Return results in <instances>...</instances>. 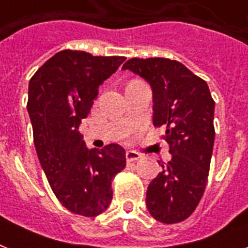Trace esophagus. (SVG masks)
Returning <instances> with one entry per match:
<instances>
[{"mask_svg":"<svg viewBox=\"0 0 248 248\" xmlns=\"http://www.w3.org/2000/svg\"><path fill=\"white\" fill-rule=\"evenodd\" d=\"M140 157H141V155L134 151L126 152V161H127V162H134V161H138Z\"/></svg>","mask_w":248,"mask_h":248,"instance_id":"esophagus-1","label":"esophagus"}]
</instances>
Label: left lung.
Returning <instances> with one entry per match:
<instances>
[{"label":"left lung","instance_id":"8db88e82","mask_svg":"<svg viewBox=\"0 0 248 248\" xmlns=\"http://www.w3.org/2000/svg\"><path fill=\"white\" fill-rule=\"evenodd\" d=\"M153 91V124L165 126L171 159L151 181L148 211L165 224L188 219L207 184L215 140L212 99L206 81L184 64L166 58H132L124 64Z\"/></svg>","mask_w":248,"mask_h":248}]
</instances>
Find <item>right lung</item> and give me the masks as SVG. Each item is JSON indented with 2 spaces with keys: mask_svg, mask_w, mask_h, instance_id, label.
<instances>
[{
  "mask_svg": "<svg viewBox=\"0 0 248 248\" xmlns=\"http://www.w3.org/2000/svg\"><path fill=\"white\" fill-rule=\"evenodd\" d=\"M124 56H93L63 50L33 75L28 87L29 118L40 163L60 203L93 217L112 201V180L126 167L118 144L89 149L79 134L99 86L124 63Z\"/></svg>",
  "mask_w": 248,
  "mask_h": 248,
  "instance_id": "1",
  "label": "right lung"
}]
</instances>
